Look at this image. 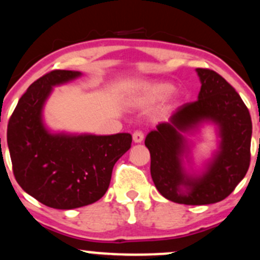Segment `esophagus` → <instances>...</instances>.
<instances>
[{"label": "esophagus", "mask_w": 260, "mask_h": 260, "mask_svg": "<svg viewBox=\"0 0 260 260\" xmlns=\"http://www.w3.org/2000/svg\"><path fill=\"white\" fill-rule=\"evenodd\" d=\"M144 139V134L140 131H137V132L133 133V142L134 143H142Z\"/></svg>", "instance_id": "1"}]
</instances>
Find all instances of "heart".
<instances>
[{
  "instance_id": "1",
  "label": "heart",
  "mask_w": 260,
  "mask_h": 260,
  "mask_svg": "<svg viewBox=\"0 0 260 260\" xmlns=\"http://www.w3.org/2000/svg\"><path fill=\"white\" fill-rule=\"evenodd\" d=\"M131 99L138 105H150L162 100V108L167 109L180 98V90L171 83L161 81L139 80L127 86Z\"/></svg>"
}]
</instances>
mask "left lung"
<instances>
[{"label": "left lung", "instance_id": "obj_1", "mask_svg": "<svg viewBox=\"0 0 260 260\" xmlns=\"http://www.w3.org/2000/svg\"><path fill=\"white\" fill-rule=\"evenodd\" d=\"M196 73L198 100L179 106L145 138L156 189L170 201L193 206L219 202L234 191L248 171L252 138L251 115L234 87L213 70ZM203 124H214L218 143L212 157L196 170L185 134Z\"/></svg>", "mask_w": 260, "mask_h": 260}]
</instances>
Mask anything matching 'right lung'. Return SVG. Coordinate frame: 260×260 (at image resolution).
Returning a JSON list of instances; mask_svg holds the SVG:
<instances>
[{
	"label": "right lung",
	"instance_id": "right-lung-1",
	"mask_svg": "<svg viewBox=\"0 0 260 260\" xmlns=\"http://www.w3.org/2000/svg\"><path fill=\"white\" fill-rule=\"evenodd\" d=\"M82 76L54 70L35 81L18 102L8 122L7 143L15 180L25 192L51 208L73 209L98 201L112 168L131 148L132 136L53 132L43 109L53 88Z\"/></svg>",
	"mask_w": 260,
	"mask_h": 260
}]
</instances>
